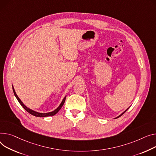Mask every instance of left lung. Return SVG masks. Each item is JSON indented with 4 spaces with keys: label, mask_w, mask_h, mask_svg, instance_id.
I'll list each match as a JSON object with an SVG mask.
<instances>
[{
    "label": "left lung",
    "mask_w": 156,
    "mask_h": 156,
    "mask_svg": "<svg viewBox=\"0 0 156 156\" xmlns=\"http://www.w3.org/2000/svg\"><path fill=\"white\" fill-rule=\"evenodd\" d=\"M128 109H129V108H127V110H126V111H125V112H123V113H122V114H121V115H119V117H117V118H119V117H120V116H122V115H123V113H125V112H126V111H127V110H128Z\"/></svg>",
    "instance_id": "left-lung-1"
}]
</instances>
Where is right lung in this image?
Wrapping results in <instances>:
<instances>
[{"label":"right lung","instance_id":"1","mask_svg":"<svg viewBox=\"0 0 156 156\" xmlns=\"http://www.w3.org/2000/svg\"><path fill=\"white\" fill-rule=\"evenodd\" d=\"M12 89H13V91H14V95H15V97H16V98L17 99V100H18V101L19 102L20 104L21 105V106H22L27 112H29L30 114H31V115H34V116H35V117H49V116H53V115H55V114H56V113L59 112V110L61 108V107H63V104H64V103H65V100H66V97H65L64 98V99L63 100V101H62L61 104L59 105V106L55 110H54V111H53V112H49V113H39V112H35V111H34V110H31V109L27 108L26 106H25V105L23 104V103L21 101V100H20L19 99V98L17 97V94L16 93V91H15V90H14V88L13 86H12Z\"/></svg>","mask_w":156,"mask_h":156}]
</instances>
